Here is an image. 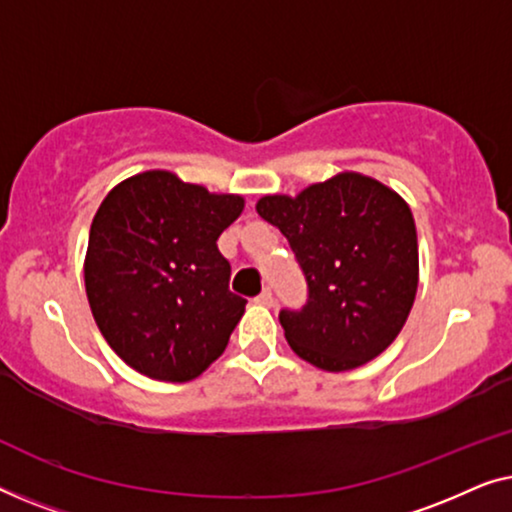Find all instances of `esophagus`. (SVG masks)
Listing matches in <instances>:
<instances>
[{"instance_id":"esophagus-1","label":"esophagus","mask_w":512,"mask_h":512,"mask_svg":"<svg viewBox=\"0 0 512 512\" xmlns=\"http://www.w3.org/2000/svg\"><path fill=\"white\" fill-rule=\"evenodd\" d=\"M254 303H256V305H265V307H270L272 303H275V298H272V291H270V289H263V291H261V296H256V298H254Z\"/></svg>"}]
</instances>
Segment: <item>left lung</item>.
<instances>
[{
  "instance_id": "obj_1",
  "label": "left lung",
  "mask_w": 512,
  "mask_h": 512,
  "mask_svg": "<svg viewBox=\"0 0 512 512\" xmlns=\"http://www.w3.org/2000/svg\"><path fill=\"white\" fill-rule=\"evenodd\" d=\"M256 212L289 240L307 279L303 310H282L284 338L328 373L380 356L401 333L419 282L417 230L401 195L340 172L298 195H263Z\"/></svg>"
}]
</instances>
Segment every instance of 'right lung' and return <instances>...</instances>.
<instances>
[{"mask_svg": "<svg viewBox=\"0 0 512 512\" xmlns=\"http://www.w3.org/2000/svg\"><path fill=\"white\" fill-rule=\"evenodd\" d=\"M242 195L149 170L111 188L90 226L86 296L109 347L151 380L191 382L226 349L247 300L216 240Z\"/></svg>", "mask_w": 512, "mask_h": 512, "instance_id": "add662e5", "label": "right lung"}]
</instances>
